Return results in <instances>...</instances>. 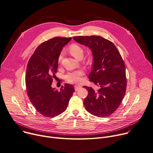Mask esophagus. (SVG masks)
<instances>
[{
    "label": "esophagus",
    "mask_w": 153,
    "mask_h": 153,
    "mask_svg": "<svg viewBox=\"0 0 153 153\" xmlns=\"http://www.w3.org/2000/svg\"><path fill=\"white\" fill-rule=\"evenodd\" d=\"M81 87H82V86H80V85H75L74 86V88H75V90L76 91H77L79 88H80Z\"/></svg>",
    "instance_id": "34e87169"
}]
</instances>
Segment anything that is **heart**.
<instances>
[{
	"mask_svg": "<svg viewBox=\"0 0 153 153\" xmlns=\"http://www.w3.org/2000/svg\"><path fill=\"white\" fill-rule=\"evenodd\" d=\"M69 51L71 55H73L76 58L79 59L80 56H83L84 51L82 47H80L79 45L77 44H72L69 47ZM63 57V53H61L59 58L58 61L60 62L62 60ZM84 74V72L81 69L70 71V72L68 73L65 76V78L66 80L68 83L71 84H75V83H79L80 82L81 77Z\"/></svg>",
	"mask_w": 153,
	"mask_h": 153,
	"instance_id": "obj_1",
	"label": "heart"
}]
</instances>
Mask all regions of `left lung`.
Listing matches in <instances>:
<instances>
[{"mask_svg": "<svg viewBox=\"0 0 153 153\" xmlns=\"http://www.w3.org/2000/svg\"><path fill=\"white\" fill-rule=\"evenodd\" d=\"M73 39L88 47L94 57L90 81L100 87L95 91L84 86L88 95L84 100L85 109L99 117H108L119 106L126 94L127 79L124 62L113 42L100 36H77Z\"/></svg>", "mask_w": 153, "mask_h": 153, "instance_id": "1", "label": "left lung"}]
</instances>
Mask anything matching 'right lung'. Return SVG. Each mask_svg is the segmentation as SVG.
I'll return each instance as SVG.
<instances>
[{"label":"right lung","mask_w":153,"mask_h":153,"mask_svg":"<svg viewBox=\"0 0 153 153\" xmlns=\"http://www.w3.org/2000/svg\"><path fill=\"white\" fill-rule=\"evenodd\" d=\"M71 39L57 37L42 43L27 63L25 79L27 96L38 113L47 117L63 113L74 92V87L69 84L59 91L52 87L61 51Z\"/></svg>","instance_id":"1"}]
</instances>
